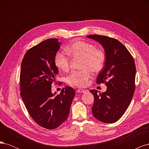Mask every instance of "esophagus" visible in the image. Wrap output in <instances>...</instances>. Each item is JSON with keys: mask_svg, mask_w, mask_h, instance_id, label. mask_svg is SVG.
<instances>
[{"mask_svg": "<svg viewBox=\"0 0 149 149\" xmlns=\"http://www.w3.org/2000/svg\"><path fill=\"white\" fill-rule=\"evenodd\" d=\"M86 90H85V89H77L76 90V93H86Z\"/></svg>", "mask_w": 149, "mask_h": 149, "instance_id": "obj_1", "label": "esophagus"}]
</instances>
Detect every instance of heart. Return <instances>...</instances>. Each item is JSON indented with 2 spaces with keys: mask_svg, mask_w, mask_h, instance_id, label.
<instances>
[{
  "mask_svg": "<svg viewBox=\"0 0 149 149\" xmlns=\"http://www.w3.org/2000/svg\"><path fill=\"white\" fill-rule=\"evenodd\" d=\"M66 50L73 58H82L81 68L83 70L73 71L66 78L67 83L71 86H85L92 76L91 70L99 72L104 66V52L101 49L96 48L92 43L78 40L68 46ZM55 64L58 69L67 72L70 70V58L63 53L58 52L55 56Z\"/></svg>",
  "mask_w": 149,
  "mask_h": 149,
  "instance_id": "obj_1",
  "label": "heart"
}]
</instances>
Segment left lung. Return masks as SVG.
I'll use <instances>...</instances> for the list:
<instances>
[{
	"label": "left lung",
	"mask_w": 149,
	"mask_h": 149,
	"mask_svg": "<svg viewBox=\"0 0 149 149\" xmlns=\"http://www.w3.org/2000/svg\"><path fill=\"white\" fill-rule=\"evenodd\" d=\"M87 37L101 43L106 52L105 65L98 74L96 83H105L107 89L102 93L90 90L94 96L93 114L102 123H114L131 102L136 88V65L131 54L118 40L99 35Z\"/></svg>",
	"instance_id": "obj_1"
}]
</instances>
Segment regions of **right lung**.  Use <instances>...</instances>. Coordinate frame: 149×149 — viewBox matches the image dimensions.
Wrapping results in <instances>:
<instances>
[{"instance_id": "right-lung-1", "label": "right lung", "mask_w": 149, "mask_h": 149, "mask_svg": "<svg viewBox=\"0 0 149 149\" xmlns=\"http://www.w3.org/2000/svg\"><path fill=\"white\" fill-rule=\"evenodd\" d=\"M61 43L58 38L43 41L26 52L21 64L22 100L31 118L47 129H56L67 119L75 96L70 86L63 88L56 96L52 93V84L58 74L55 56Z\"/></svg>"}]
</instances>
